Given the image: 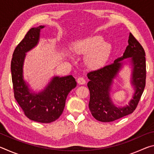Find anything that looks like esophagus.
I'll list each match as a JSON object with an SVG mask.
<instances>
[{
  "label": "esophagus",
  "mask_w": 154,
  "mask_h": 154,
  "mask_svg": "<svg viewBox=\"0 0 154 154\" xmlns=\"http://www.w3.org/2000/svg\"><path fill=\"white\" fill-rule=\"evenodd\" d=\"M77 82H78V83H79V84H85V80L83 77H79L77 78Z\"/></svg>",
  "instance_id": "34e87169"
}]
</instances>
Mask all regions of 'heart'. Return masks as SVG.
I'll use <instances>...</instances> for the list:
<instances>
[{"label": "heart", "instance_id": "b5f03b06", "mask_svg": "<svg viewBox=\"0 0 154 154\" xmlns=\"http://www.w3.org/2000/svg\"><path fill=\"white\" fill-rule=\"evenodd\" d=\"M103 42L102 36H93L77 43L75 50L79 54H89L86 61L90 67L101 66L106 62L111 49L110 44Z\"/></svg>", "mask_w": 154, "mask_h": 154}]
</instances>
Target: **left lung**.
<instances>
[{
    "label": "left lung",
    "mask_w": 154,
    "mask_h": 154,
    "mask_svg": "<svg viewBox=\"0 0 154 154\" xmlns=\"http://www.w3.org/2000/svg\"><path fill=\"white\" fill-rule=\"evenodd\" d=\"M131 57L134 64L133 83L135 86L134 99L128 106L117 108L109 98L110 85L120 68V61ZM90 82L88 87L90 93L89 109L94 118L103 122H113L133 113L139 104L144 91L146 83V60L144 49L137 39L130 32L128 45L121 58L114 63L106 65L100 69L90 71L87 74Z\"/></svg>",
    "instance_id": "1"
}]
</instances>
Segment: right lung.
<instances>
[{"instance_id": "add662e5", "label": "right lung", "mask_w": 154, "mask_h": 154, "mask_svg": "<svg viewBox=\"0 0 154 154\" xmlns=\"http://www.w3.org/2000/svg\"><path fill=\"white\" fill-rule=\"evenodd\" d=\"M43 26L32 28L28 31L13 54L11 62V78L14 97L26 116L40 123H51L60 118L63 112L68 94L76 87L72 75L55 77L45 90L39 94L29 92L23 80L22 66L25 53L38 43L40 30Z\"/></svg>"}]
</instances>
